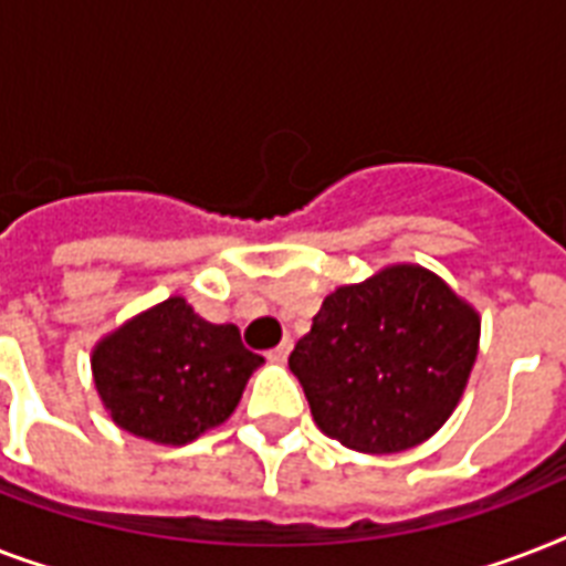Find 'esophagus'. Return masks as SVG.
<instances>
[{
    "instance_id": "esophagus-1",
    "label": "esophagus",
    "mask_w": 566,
    "mask_h": 566,
    "mask_svg": "<svg viewBox=\"0 0 566 566\" xmlns=\"http://www.w3.org/2000/svg\"><path fill=\"white\" fill-rule=\"evenodd\" d=\"M291 349H293V340H291V337H284L282 344L266 353V358H270V361H275V364H282V361H287V355H291Z\"/></svg>"
}]
</instances>
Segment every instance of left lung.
Returning <instances> with one entry per match:
<instances>
[{
  "label": "left lung",
  "mask_w": 566,
  "mask_h": 566,
  "mask_svg": "<svg viewBox=\"0 0 566 566\" xmlns=\"http://www.w3.org/2000/svg\"><path fill=\"white\" fill-rule=\"evenodd\" d=\"M475 349L470 305L422 266H390L326 296L287 364L328 438L385 455L447 422Z\"/></svg>",
  "instance_id": "8db88e82"
}]
</instances>
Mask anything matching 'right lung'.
<instances>
[{
    "mask_svg": "<svg viewBox=\"0 0 566 566\" xmlns=\"http://www.w3.org/2000/svg\"><path fill=\"white\" fill-rule=\"evenodd\" d=\"M261 361L238 326L208 323L172 296L96 346L93 381L119 429L181 447L238 408Z\"/></svg>",
    "mask_w": 566,
    "mask_h": 566,
    "instance_id": "1",
    "label": "right lung"
}]
</instances>
